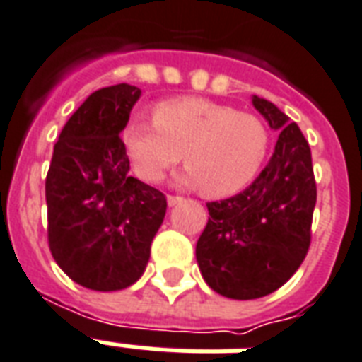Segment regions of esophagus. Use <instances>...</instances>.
Listing matches in <instances>:
<instances>
[{
	"label": "esophagus",
	"instance_id": "34e87169",
	"mask_svg": "<svg viewBox=\"0 0 362 362\" xmlns=\"http://www.w3.org/2000/svg\"><path fill=\"white\" fill-rule=\"evenodd\" d=\"M182 197H175V195H169V197H167V203H169V206H176L178 205V203H182Z\"/></svg>",
	"mask_w": 362,
	"mask_h": 362
}]
</instances>
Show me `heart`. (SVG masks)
<instances>
[{"label":"heart","instance_id":"1","mask_svg":"<svg viewBox=\"0 0 362 362\" xmlns=\"http://www.w3.org/2000/svg\"><path fill=\"white\" fill-rule=\"evenodd\" d=\"M156 121L134 117L123 129V146L140 180L156 184L182 159L180 184L226 197L255 180L269 148L256 115L218 102L184 96L161 102Z\"/></svg>","mask_w":362,"mask_h":362}]
</instances>
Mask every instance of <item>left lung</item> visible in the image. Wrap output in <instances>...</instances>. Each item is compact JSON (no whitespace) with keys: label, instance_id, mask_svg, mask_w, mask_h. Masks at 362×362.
<instances>
[{"label":"left lung","instance_id":"obj_1","mask_svg":"<svg viewBox=\"0 0 362 362\" xmlns=\"http://www.w3.org/2000/svg\"><path fill=\"white\" fill-rule=\"evenodd\" d=\"M252 106L279 132L272 159L247 189L206 203L211 218L195 247L206 285L231 300L267 296L296 273L310 248L317 201L300 127L266 98L255 95Z\"/></svg>","mask_w":362,"mask_h":362}]
</instances>
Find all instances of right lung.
I'll use <instances>...</instances> for the list:
<instances>
[{"instance_id": "add662e5", "label": "right lung", "mask_w": 362, "mask_h": 362, "mask_svg": "<svg viewBox=\"0 0 362 362\" xmlns=\"http://www.w3.org/2000/svg\"><path fill=\"white\" fill-rule=\"evenodd\" d=\"M140 95L119 83L87 96L66 121L47 173L52 258L90 291H121L142 277L167 212L159 189L129 176L119 138Z\"/></svg>"}]
</instances>
